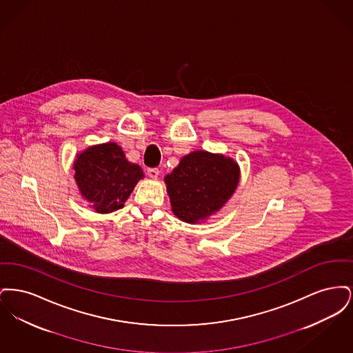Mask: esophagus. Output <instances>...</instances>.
Here are the masks:
<instances>
[{
    "label": "esophagus",
    "mask_w": 353,
    "mask_h": 353,
    "mask_svg": "<svg viewBox=\"0 0 353 353\" xmlns=\"http://www.w3.org/2000/svg\"><path fill=\"white\" fill-rule=\"evenodd\" d=\"M159 173H160V170L157 168H150L148 169V172H147V174H148L151 179H157Z\"/></svg>",
    "instance_id": "esophagus-1"
}]
</instances>
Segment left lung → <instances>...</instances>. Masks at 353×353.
Listing matches in <instances>:
<instances>
[{
  "label": "left lung",
  "instance_id": "left-lung-1",
  "mask_svg": "<svg viewBox=\"0 0 353 353\" xmlns=\"http://www.w3.org/2000/svg\"><path fill=\"white\" fill-rule=\"evenodd\" d=\"M164 181L174 216L199 223L217 213L233 196L239 167L223 154L194 151L184 156Z\"/></svg>",
  "mask_w": 353,
  "mask_h": 353
}]
</instances>
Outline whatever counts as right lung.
<instances>
[{
	"mask_svg": "<svg viewBox=\"0 0 353 353\" xmlns=\"http://www.w3.org/2000/svg\"><path fill=\"white\" fill-rule=\"evenodd\" d=\"M74 179L81 194L98 213H111L124 206L143 169L130 163L117 143L91 145L77 154Z\"/></svg>",
	"mask_w": 353,
	"mask_h": 353,
	"instance_id": "right-lung-1",
	"label": "right lung"
}]
</instances>
